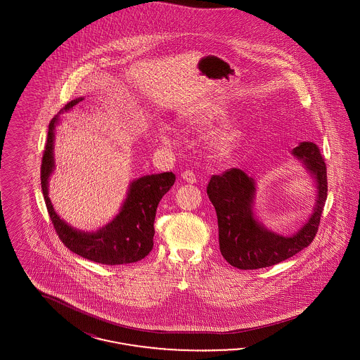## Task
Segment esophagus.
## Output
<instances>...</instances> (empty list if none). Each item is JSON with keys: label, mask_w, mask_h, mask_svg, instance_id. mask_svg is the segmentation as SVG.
Returning <instances> with one entry per match:
<instances>
[{"label": "esophagus", "mask_w": 360, "mask_h": 360, "mask_svg": "<svg viewBox=\"0 0 360 360\" xmlns=\"http://www.w3.org/2000/svg\"><path fill=\"white\" fill-rule=\"evenodd\" d=\"M182 179L184 181H186L188 184H195L197 182V178H195V174L193 172H190V170H186V172H182Z\"/></svg>", "instance_id": "1"}]
</instances>
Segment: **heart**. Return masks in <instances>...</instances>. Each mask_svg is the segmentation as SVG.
Returning <instances> with one entry per match:
<instances>
[{
    "mask_svg": "<svg viewBox=\"0 0 360 360\" xmlns=\"http://www.w3.org/2000/svg\"><path fill=\"white\" fill-rule=\"evenodd\" d=\"M225 109L220 105H204L182 119V124L188 131L202 132L209 129L214 122L225 116ZM245 135V127L238 121H229L219 128L210 137V148L219 158L231 154ZM159 136L165 141L170 140V132L166 128L159 131Z\"/></svg>",
    "mask_w": 360,
    "mask_h": 360,
    "instance_id": "1",
    "label": "heart"
}]
</instances>
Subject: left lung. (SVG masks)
<instances>
[{
  "instance_id": "obj_1",
  "label": "left lung",
  "mask_w": 360,
  "mask_h": 360,
  "mask_svg": "<svg viewBox=\"0 0 360 360\" xmlns=\"http://www.w3.org/2000/svg\"><path fill=\"white\" fill-rule=\"evenodd\" d=\"M291 154L302 162L314 181L316 204L308 221L288 236L267 229L257 220L254 178L240 169L210 178L206 193L217 213L221 255L231 266L240 270L274 266L302 251L314 239L328 193L326 163L314 143H300Z\"/></svg>"
}]
</instances>
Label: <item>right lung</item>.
Segmentation results:
<instances>
[{"label": "right lung", "instance_id": "obj_1", "mask_svg": "<svg viewBox=\"0 0 360 360\" xmlns=\"http://www.w3.org/2000/svg\"><path fill=\"white\" fill-rule=\"evenodd\" d=\"M84 98H75L52 119L49 125L47 144L41 160V190L53 228L63 244L79 257L101 264L117 266L135 263L147 257L154 247V221L156 207L162 197L175 182L172 172L151 174L129 184L120 212L110 223L94 232L81 231L66 223L55 212L49 197V181L55 170L53 140L60 122V113L72 109Z\"/></svg>", "mask_w": 360, "mask_h": 360}]
</instances>
